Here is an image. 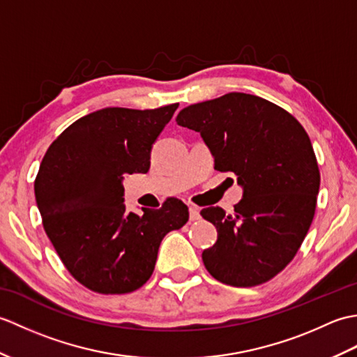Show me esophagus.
<instances>
[{
  "instance_id": "1",
  "label": "esophagus",
  "mask_w": 357,
  "mask_h": 357,
  "mask_svg": "<svg viewBox=\"0 0 357 357\" xmlns=\"http://www.w3.org/2000/svg\"><path fill=\"white\" fill-rule=\"evenodd\" d=\"M188 213H190V221H198V219L201 218L199 215V208L196 206H190V208H188Z\"/></svg>"
}]
</instances>
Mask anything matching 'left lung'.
Returning a JSON list of instances; mask_svg holds the SVG:
<instances>
[{
  "label": "left lung",
  "mask_w": 357,
  "mask_h": 357,
  "mask_svg": "<svg viewBox=\"0 0 357 357\" xmlns=\"http://www.w3.org/2000/svg\"><path fill=\"white\" fill-rule=\"evenodd\" d=\"M176 121L199 132L215 169L244 187L233 215L201 211L218 230L202 252L207 271L233 287L267 282L291 262L314 218L321 173L305 128L279 105L238 92L188 105Z\"/></svg>",
  "instance_id": "left-lung-1"
}]
</instances>
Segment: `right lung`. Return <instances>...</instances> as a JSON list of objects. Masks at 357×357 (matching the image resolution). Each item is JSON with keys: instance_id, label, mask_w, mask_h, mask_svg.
I'll return each instance as SVG.
<instances>
[{"instance_id": "add662e5", "label": "right lung", "mask_w": 357, "mask_h": 357, "mask_svg": "<svg viewBox=\"0 0 357 357\" xmlns=\"http://www.w3.org/2000/svg\"><path fill=\"white\" fill-rule=\"evenodd\" d=\"M179 104L107 107L79 118L50 144L35 178L43 227L59 259L89 290H138L155 270L164 236L188 221L176 198L126 211L123 174L147 173L150 151Z\"/></svg>"}]
</instances>
